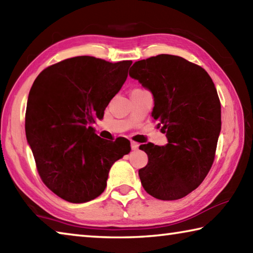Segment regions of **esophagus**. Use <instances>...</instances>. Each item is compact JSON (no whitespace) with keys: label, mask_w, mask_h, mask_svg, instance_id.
I'll return each mask as SVG.
<instances>
[{"label":"esophagus","mask_w":253,"mask_h":253,"mask_svg":"<svg viewBox=\"0 0 253 253\" xmlns=\"http://www.w3.org/2000/svg\"><path fill=\"white\" fill-rule=\"evenodd\" d=\"M130 146H131V149H132V151H136V149H138V147H139V144H138V143H136V142H131V143H130Z\"/></svg>","instance_id":"1"}]
</instances>
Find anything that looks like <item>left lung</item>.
Instances as JSON below:
<instances>
[{"label":"left lung","instance_id":"1","mask_svg":"<svg viewBox=\"0 0 253 253\" xmlns=\"http://www.w3.org/2000/svg\"><path fill=\"white\" fill-rule=\"evenodd\" d=\"M129 76L152 92V116L168 144L140 145L148 163L138 170L144 190L158 200L182 199L211 169L221 131V104L202 67L172 54L136 61Z\"/></svg>","mask_w":253,"mask_h":253}]
</instances>
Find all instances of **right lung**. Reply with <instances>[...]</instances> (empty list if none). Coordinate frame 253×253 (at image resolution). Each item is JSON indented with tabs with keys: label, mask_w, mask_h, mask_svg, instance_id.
<instances>
[{
	"label": "right lung",
	"mask_w": 253,
	"mask_h": 253,
	"mask_svg": "<svg viewBox=\"0 0 253 253\" xmlns=\"http://www.w3.org/2000/svg\"><path fill=\"white\" fill-rule=\"evenodd\" d=\"M130 65L80 55L45 68L34 80L25 113L27 140L41 179L68 202L98 198L111 166L130 152L129 140H104L92 127L121 90Z\"/></svg>",
	"instance_id": "1"
}]
</instances>
